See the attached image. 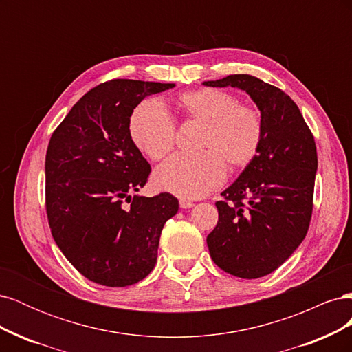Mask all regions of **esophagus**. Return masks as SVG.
<instances>
[{
	"label": "esophagus",
	"instance_id": "34e87169",
	"mask_svg": "<svg viewBox=\"0 0 352 352\" xmlns=\"http://www.w3.org/2000/svg\"><path fill=\"white\" fill-rule=\"evenodd\" d=\"M179 204H180V207H182V208H190V207H194V202H192V201H188V199H180Z\"/></svg>",
	"mask_w": 352,
	"mask_h": 352
}]
</instances>
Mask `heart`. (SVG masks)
Here are the masks:
<instances>
[{
	"instance_id": "1",
	"label": "heart",
	"mask_w": 352,
	"mask_h": 352,
	"mask_svg": "<svg viewBox=\"0 0 352 352\" xmlns=\"http://www.w3.org/2000/svg\"><path fill=\"white\" fill-rule=\"evenodd\" d=\"M177 105L188 119L206 124L199 142L204 151L170 157L155 170L154 184L179 197L201 198L225 182V158L233 167L252 162L263 141V120L257 110L239 105L235 95L214 88L185 92ZM129 133L142 154L162 160L175 145L176 124L162 102L150 100L132 113Z\"/></svg>"
}]
</instances>
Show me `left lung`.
<instances>
[{
	"instance_id": "obj_1",
	"label": "left lung",
	"mask_w": 352,
	"mask_h": 352,
	"mask_svg": "<svg viewBox=\"0 0 352 352\" xmlns=\"http://www.w3.org/2000/svg\"><path fill=\"white\" fill-rule=\"evenodd\" d=\"M204 85L239 88L261 113L260 150L216 202L219 221L207 245L221 270L242 279L263 278L291 257L310 226L314 138L289 95L270 83L251 74H229Z\"/></svg>"
}]
</instances>
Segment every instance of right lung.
<instances>
[{
	"instance_id": "add662e5",
	"label": "right lung",
	"mask_w": 352,
	"mask_h": 352,
	"mask_svg": "<svg viewBox=\"0 0 352 352\" xmlns=\"http://www.w3.org/2000/svg\"><path fill=\"white\" fill-rule=\"evenodd\" d=\"M175 83L113 79L73 105L45 157L52 238L85 278L104 286L138 283L151 273L164 223L179 210L167 192L131 195L151 167L131 140L129 122L145 97Z\"/></svg>"
}]
</instances>
